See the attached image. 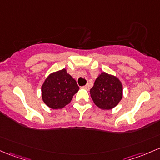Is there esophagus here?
I'll return each instance as SVG.
<instances>
[{"label":"esophagus","instance_id":"1","mask_svg":"<svg viewBox=\"0 0 160 160\" xmlns=\"http://www.w3.org/2000/svg\"><path fill=\"white\" fill-rule=\"evenodd\" d=\"M82 88L86 89H89V85L88 83H87V85H85V86H83V87H82Z\"/></svg>","mask_w":160,"mask_h":160}]
</instances>
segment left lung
I'll return each mask as SVG.
<instances>
[{
	"mask_svg": "<svg viewBox=\"0 0 160 160\" xmlns=\"http://www.w3.org/2000/svg\"><path fill=\"white\" fill-rule=\"evenodd\" d=\"M89 92L96 106L109 110L115 108L122 99L123 87L118 77L102 72L95 80Z\"/></svg>",
	"mask_w": 160,
	"mask_h": 160,
	"instance_id": "1",
	"label": "left lung"
}]
</instances>
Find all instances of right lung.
I'll use <instances>...</instances> for the list:
<instances>
[{"label": "right lung", "instance_id": "add662e5", "mask_svg": "<svg viewBox=\"0 0 160 160\" xmlns=\"http://www.w3.org/2000/svg\"><path fill=\"white\" fill-rule=\"evenodd\" d=\"M76 80L66 69L54 72L45 79L42 86V97L49 108L61 109L71 102L79 90Z\"/></svg>", "mask_w": 160, "mask_h": 160}]
</instances>
